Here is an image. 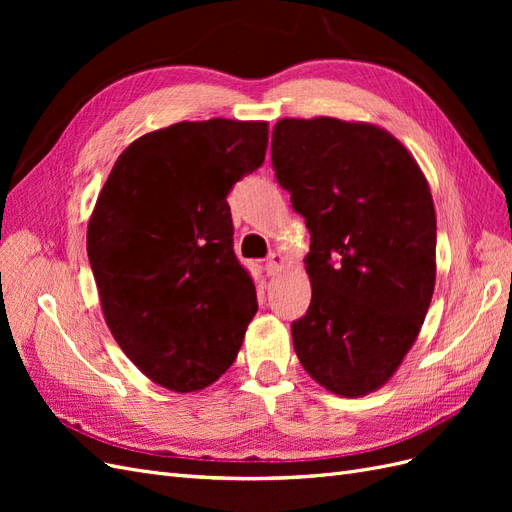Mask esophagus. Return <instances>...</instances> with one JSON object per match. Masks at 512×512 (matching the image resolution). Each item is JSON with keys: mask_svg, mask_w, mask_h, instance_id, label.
Returning <instances> with one entry per match:
<instances>
[{"mask_svg": "<svg viewBox=\"0 0 512 512\" xmlns=\"http://www.w3.org/2000/svg\"><path fill=\"white\" fill-rule=\"evenodd\" d=\"M284 262H286V258H284L280 252L271 254L269 260H267V271H269V275H275L277 271H280V269L284 267Z\"/></svg>", "mask_w": 512, "mask_h": 512, "instance_id": "34e87169", "label": "esophagus"}]
</instances>
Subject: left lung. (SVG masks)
Here are the masks:
<instances>
[{
	"instance_id": "obj_1",
	"label": "left lung",
	"mask_w": 512,
	"mask_h": 512,
	"mask_svg": "<svg viewBox=\"0 0 512 512\" xmlns=\"http://www.w3.org/2000/svg\"><path fill=\"white\" fill-rule=\"evenodd\" d=\"M271 160L312 232V303L292 322L294 352L327 391L374 393L414 346L436 286L429 183L391 132L365 121H277Z\"/></svg>"
}]
</instances>
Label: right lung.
<instances>
[{
	"instance_id": "1",
	"label": "right lung",
	"mask_w": 512,
	"mask_h": 512,
	"mask_svg": "<svg viewBox=\"0 0 512 512\" xmlns=\"http://www.w3.org/2000/svg\"><path fill=\"white\" fill-rule=\"evenodd\" d=\"M267 121H179L123 149L87 224L104 320L156 384L194 393L237 359L258 303L226 196L265 162Z\"/></svg>"
}]
</instances>
